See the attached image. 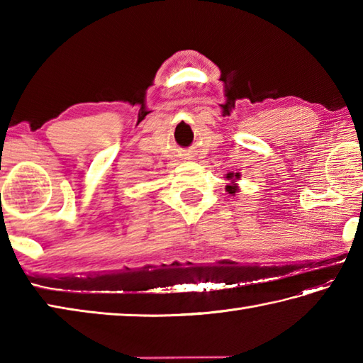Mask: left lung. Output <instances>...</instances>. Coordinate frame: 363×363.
I'll return each mask as SVG.
<instances>
[{
	"instance_id": "8db88e82",
	"label": "left lung",
	"mask_w": 363,
	"mask_h": 363,
	"mask_svg": "<svg viewBox=\"0 0 363 363\" xmlns=\"http://www.w3.org/2000/svg\"><path fill=\"white\" fill-rule=\"evenodd\" d=\"M238 174H235V177H237ZM233 177H234V174L233 173H230V174H228V179H233ZM228 191H229V194L230 195H233V194H235V190H237V187L235 186H228V189H226Z\"/></svg>"
}]
</instances>
